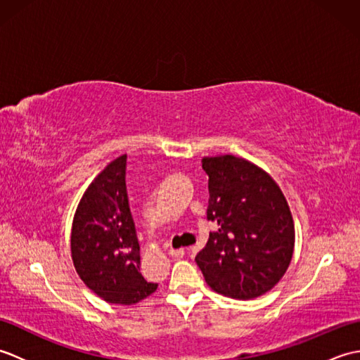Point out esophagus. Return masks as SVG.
<instances>
[{"instance_id":"1","label":"esophagus","mask_w":360,"mask_h":360,"mask_svg":"<svg viewBox=\"0 0 360 360\" xmlns=\"http://www.w3.org/2000/svg\"><path fill=\"white\" fill-rule=\"evenodd\" d=\"M168 255H172L174 258H182L186 255V250L184 249H170L168 250Z\"/></svg>"}]
</instances>
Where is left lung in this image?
Instances as JSON below:
<instances>
[{
	"label": "left lung",
	"instance_id": "8db88e82",
	"mask_svg": "<svg viewBox=\"0 0 360 360\" xmlns=\"http://www.w3.org/2000/svg\"><path fill=\"white\" fill-rule=\"evenodd\" d=\"M127 155L91 182L75 210L71 232L74 267L108 303L133 304L158 289L141 274V249L127 193Z\"/></svg>",
	"mask_w": 360,
	"mask_h": 360
}]
</instances>
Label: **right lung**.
<instances>
[{
    "mask_svg": "<svg viewBox=\"0 0 360 360\" xmlns=\"http://www.w3.org/2000/svg\"><path fill=\"white\" fill-rule=\"evenodd\" d=\"M209 176L207 219L215 223L195 257L217 292L248 300L285 275L295 231L286 198L262 168L232 155L204 158Z\"/></svg>",
    "mask_w": 360,
    "mask_h": 360,
    "instance_id": "right-lung-1",
    "label": "right lung"
}]
</instances>
